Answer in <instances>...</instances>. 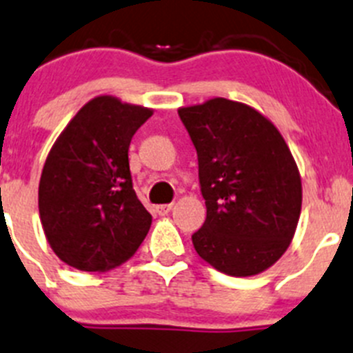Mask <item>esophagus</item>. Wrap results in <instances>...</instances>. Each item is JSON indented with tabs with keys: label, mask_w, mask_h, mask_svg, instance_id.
I'll return each instance as SVG.
<instances>
[{
	"label": "esophagus",
	"mask_w": 353,
	"mask_h": 353,
	"mask_svg": "<svg viewBox=\"0 0 353 353\" xmlns=\"http://www.w3.org/2000/svg\"><path fill=\"white\" fill-rule=\"evenodd\" d=\"M171 208H173V204H159V206H156V213L161 214V216H164V214L170 213Z\"/></svg>",
	"instance_id": "esophagus-1"
}]
</instances>
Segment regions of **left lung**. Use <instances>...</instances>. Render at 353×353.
<instances>
[{"label":"left lung","mask_w":353,"mask_h":353,"mask_svg":"<svg viewBox=\"0 0 353 353\" xmlns=\"http://www.w3.org/2000/svg\"><path fill=\"white\" fill-rule=\"evenodd\" d=\"M179 116L197 150L206 220L197 254L236 277L267 270L284 254L301 211V179L274 124L246 103L211 99Z\"/></svg>","instance_id":"8db88e82"}]
</instances>
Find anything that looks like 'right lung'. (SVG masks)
Masks as SVG:
<instances>
[{"label":"right lung","instance_id":"add662e5","mask_svg":"<svg viewBox=\"0 0 353 353\" xmlns=\"http://www.w3.org/2000/svg\"><path fill=\"white\" fill-rule=\"evenodd\" d=\"M152 110L102 95L70 119L39 180V216L63 263L105 272L135 254L152 223L133 190L128 149Z\"/></svg>","mask_w":353,"mask_h":353}]
</instances>
